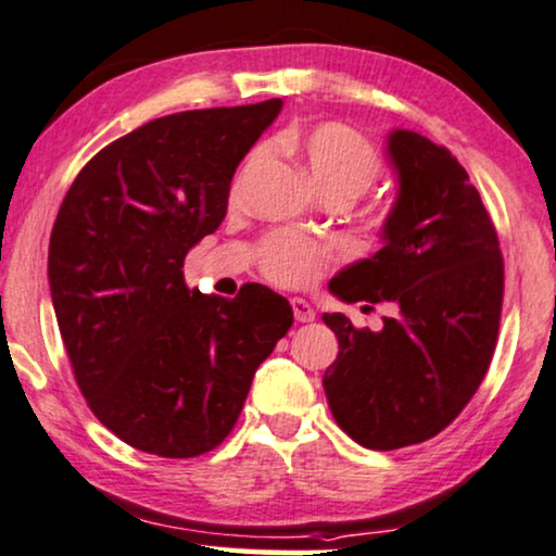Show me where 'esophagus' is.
<instances>
[{"label": "esophagus", "instance_id": "1", "mask_svg": "<svg viewBox=\"0 0 556 556\" xmlns=\"http://www.w3.org/2000/svg\"><path fill=\"white\" fill-rule=\"evenodd\" d=\"M292 313H294V320H298V323L315 320L313 305H311V302L302 300V298H292Z\"/></svg>", "mask_w": 556, "mask_h": 556}]
</instances>
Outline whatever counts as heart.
Returning <instances> with one entry per match:
<instances>
[{"instance_id": "heart-1", "label": "heart", "mask_w": 556, "mask_h": 556, "mask_svg": "<svg viewBox=\"0 0 556 556\" xmlns=\"http://www.w3.org/2000/svg\"><path fill=\"white\" fill-rule=\"evenodd\" d=\"M279 146L298 153L326 194L356 197L371 187L382 172L377 146L346 123H318L313 128H290ZM330 264V251L311 238L277 230L258 245V269L269 282L307 287Z\"/></svg>"}]
</instances>
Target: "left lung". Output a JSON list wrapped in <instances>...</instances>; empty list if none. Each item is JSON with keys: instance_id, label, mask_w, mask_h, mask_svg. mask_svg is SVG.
Listing matches in <instances>:
<instances>
[{"instance_id": "left-lung-1", "label": "left lung", "mask_w": 556, "mask_h": 556, "mask_svg": "<svg viewBox=\"0 0 556 556\" xmlns=\"http://www.w3.org/2000/svg\"><path fill=\"white\" fill-rule=\"evenodd\" d=\"M390 159L400 194L384 245L330 279V292L392 315L379 330L323 315L339 339L323 377L330 413L377 452L433 439L465 410L493 362L505 282L493 217L465 166L413 130L392 132Z\"/></svg>"}]
</instances>
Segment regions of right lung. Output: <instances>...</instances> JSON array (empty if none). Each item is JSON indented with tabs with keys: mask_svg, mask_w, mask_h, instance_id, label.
<instances>
[{
	"mask_svg": "<svg viewBox=\"0 0 556 556\" xmlns=\"http://www.w3.org/2000/svg\"><path fill=\"white\" fill-rule=\"evenodd\" d=\"M282 100L187 110L112 140L76 174L48 249L55 320L89 410L146 454L189 459L233 431L292 328L264 285L189 290L185 256L228 213L236 166Z\"/></svg>",
	"mask_w": 556,
	"mask_h": 556,
	"instance_id": "1",
	"label": "right lung"
}]
</instances>
